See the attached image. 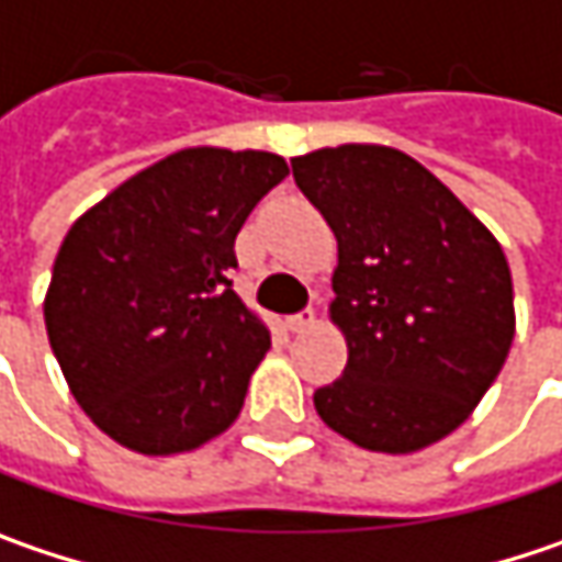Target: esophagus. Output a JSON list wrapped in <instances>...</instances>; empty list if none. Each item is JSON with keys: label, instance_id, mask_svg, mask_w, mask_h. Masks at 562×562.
Wrapping results in <instances>:
<instances>
[{"label": "esophagus", "instance_id": "esophagus-1", "mask_svg": "<svg viewBox=\"0 0 562 562\" xmlns=\"http://www.w3.org/2000/svg\"><path fill=\"white\" fill-rule=\"evenodd\" d=\"M313 323H316V313H313V310H301V313L288 316V329H291V333H303V329H310Z\"/></svg>", "mask_w": 562, "mask_h": 562}]
</instances>
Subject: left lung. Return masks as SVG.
Segmentation results:
<instances>
[{
	"label": "left lung",
	"instance_id": "left-lung-1",
	"mask_svg": "<svg viewBox=\"0 0 562 562\" xmlns=\"http://www.w3.org/2000/svg\"><path fill=\"white\" fill-rule=\"evenodd\" d=\"M291 166L339 239L329 310L348 364L313 393L319 419L368 451L435 445L473 413L508 358L515 303L502 246L400 149L348 143Z\"/></svg>",
	"mask_w": 562,
	"mask_h": 562
}]
</instances>
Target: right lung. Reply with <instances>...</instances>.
Masks as SVG:
<instances>
[{
    "label": "right lung",
    "mask_w": 562,
    "mask_h": 562,
    "mask_svg": "<svg viewBox=\"0 0 562 562\" xmlns=\"http://www.w3.org/2000/svg\"><path fill=\"white\" fill-rule=\"evenodd\" d=\"M288 176L274 153L194 146L114 188L69 226L44 301L76 403L140 454L226 431L271 336L236 297V233Z\"/></svg>",
    "instance_id": "add662e5"
}]
</instances>
